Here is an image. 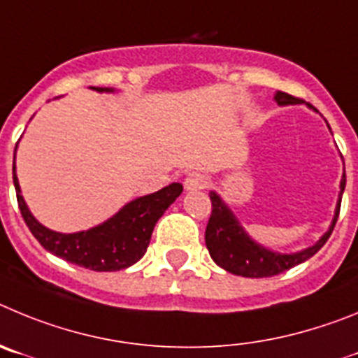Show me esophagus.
<instances>
[{"mask_svg":"<svg viewBox=\"0 0 358 358\" xmlns=\"http://www.w3.org/2000/svg\"><path fill=\"white\" fill-rule=\"evenodd\" d=\"M208 180L205 175H201V173H191L185 178V182H183V187H185V191H199V189H205Z\"/></svg>","mask_w":358,"mask_h":358,"instance_id":"1","label":"esophagus"}]
</instances>
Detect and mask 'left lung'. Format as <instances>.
Wrapping results in <instances>:
<instances>
[{
    "mask_svg": "<svg viewBox=\"0 0 358 358\" xmlns=\"http://www.w3.org/2000/svg\"><path fill=\"white\" fill-rule=\"evenodd\" d=\"M275 101L278 103L280 107L301 103L298 98H294L291 94H285L282 91H276ZM344 187H346V173H343V178H341V191L336 205V215L331 219V224L328 228V231H324L321 235V239L314 246H308L301 251H296V253L273 251L251 239L248 231L243 228V224L239 223V219L235 217L231 208L223 201V198L215 191H210L212 214L210 219H208L207 230H205V244H207L212 260L219 267H223L224 271L231 273V275L246 276V278L275 276L283 271H287L291 267L298 266V264L305 262V260L314 257L324 246V243H327L328 237L331 235V230H334V227L337 223V217H339Z\"/></svg>",
    "mask_w": 358,
    "mask_h": 358,
    "instance_id": "obj_1",
    "label": "left lung"
}]
</instances>
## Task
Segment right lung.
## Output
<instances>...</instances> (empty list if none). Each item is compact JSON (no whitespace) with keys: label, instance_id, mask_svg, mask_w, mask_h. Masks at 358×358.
Here are the masks:
<instances>
[{"label":"right lung","instance_id":"obj_1","mask_svg":"<svg viewBox=\"0 0 358 358\" xmlns=\"http://www.w3.org/2000/svg\"><path fill=\"white\" fill-rule=\"evenodd\" d=\"M98 92H114L108 87H91ZM17 150V144H15ZM14 185L19 210L35 239L53 255L92 271H119L139 262L150 244L157 221L182 194V183H169L153 194L141 196L127 203L101 224L75 234H60L41 224L21 194L14 157Z\"/></svg>","mask_w":358,"mask_h":358}]
</instances>
